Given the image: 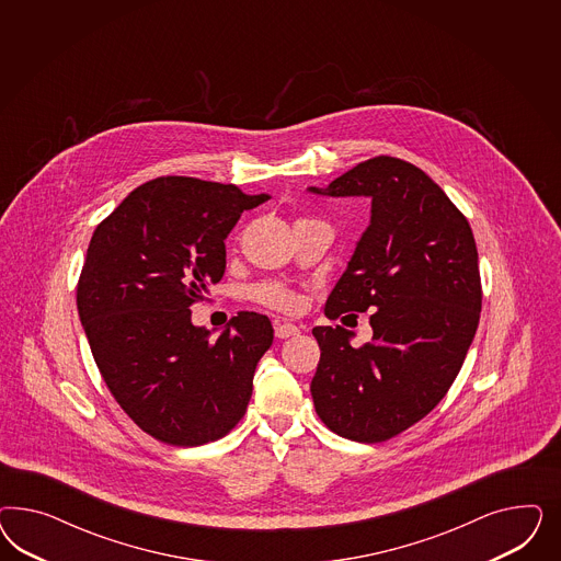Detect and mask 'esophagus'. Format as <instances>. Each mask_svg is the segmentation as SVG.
Listing matches in <instances>:
<instances>
[{
	"label": "esophagus",
	"instance_id": "34e87169",
	"mask_svg": "<svg viewBox=\"0 0 561 561\" xmlns=\"http://www.w3.org/2000/svg\"><path fill=\"white\" fill-rule=\"evenodd\" d=\"M273 329H275V337L277 340H288V337H294V335L300 333V329L296 324L286 323V321H275Z\"/></svg>",
	"mask_w": 561,
	"mask_h": 561
}]
</instances>
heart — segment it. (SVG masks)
<instances>
[{
    "mask_svg": "<svg viewBox=\"0 0 561 561\" xmlns=\"http://www.w3.org/2000/svg\"><path fill=\"white\" fill-rule=\"evenodd\" d=\"M249 298H253L261 305L270 306V308H277L284 312H294L300 308V298L298 294H294L291 289L284 288L282 284H273V282H263L256 284L253 288L247 289Z\"/></svg>",
    "mask_w": 561,
    "mask_h": 561,
    "instance_id": "heart-1",
    "label": "heart"
}]
</instances>
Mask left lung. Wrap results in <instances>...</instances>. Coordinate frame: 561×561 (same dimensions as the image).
<instances>
[{
	"label": "left lung",
	"mask_w": 561,
	"mask_h": 561,
	"mask_svg": "<svg viewBox=\"0 0 561 561\" xmlns=\"http://www.w3.org/2000/svg\"><path fill=\"white\" fill-rule=\"evenodd\" d=\"M329 197H370V226L327 298L324 314L373 310V341L314 327L310 382L323 424L350 440L385 442L417 424L455 382L481 312L473 230L424 170L376 156L337 176Z\"/></svg>",
	"instance_id": "obj_1"
}]
</instances>
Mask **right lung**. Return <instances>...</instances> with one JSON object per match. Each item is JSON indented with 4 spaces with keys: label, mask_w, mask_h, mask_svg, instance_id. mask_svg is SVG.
<instances>
[{
    "label": "right lung",
    "mask_w": 561,
    "mask_h": 561,
    "mask_svg": "<svg viewBox=\"0 0 561 561\" xmlns=\"http://www.w3.org/2000/svg\"><path fill=\"white\" fill-rule=\"evenodd\" d=\"M270 195L193 176H158L96 226L78 282L94 362L121 409L172 446L226 436L253 394L272 347L265 314L238 312L218 340L191 323V305L226 270L224 240Z\"/></svg>",
    "instance_id": "1"
}]
</instances>
